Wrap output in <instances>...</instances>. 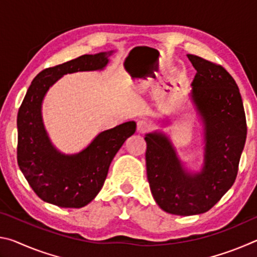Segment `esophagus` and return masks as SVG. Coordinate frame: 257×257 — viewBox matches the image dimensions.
Returning <instances> with one entry per match:
<instances>
[{
    "instance_id": "34e87169",
    "label": "esophagus",
    "mask_w": 257,
    "mask_h": 257,
    "mask_svg": "<svg viewBox=\"0 0 257 257\" xmlns=\"http://www.w3.org/2000/svg\"><path fill=\"white\" fill-rule=\"evenodd\" d=\"M150 128H151V124H150V122H147L146 120H139L137 122V132L138 133L144 134Z\"/></svg>"
}]
</instances>
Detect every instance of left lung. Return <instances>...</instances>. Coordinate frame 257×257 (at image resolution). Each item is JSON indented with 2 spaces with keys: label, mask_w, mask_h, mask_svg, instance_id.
<instances>
[{
  "label": "left lung",
  "mask_w": 257,
  "mask_h": 257,
  "mask_svg": "<svg viewBox=\"0 0 257 257\" xmlns=\"http://www.w3.org/2000/svg\"><path fill=\"white\" fill-rule=\"evenodd\" d=\"M187 56L197 71L191 82V97L205 124L202 172L187 173L164 135L145 137L152 195L163 211L182 216L207 212L230 189L247 135L241 95L231 75L201 56Z\"/></svg>",
  "instance_id": "left-lung-1"
}]
</instances>
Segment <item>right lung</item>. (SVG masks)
<instances>
[{
	"label": "right lung",
	"mask_w": 257,
	"mask_h": 257,
	"mask_svg": "<svg viewBox=\"0 0 257 257\" xmlns=\"http://www.w3.org/2000/svg\"><path fill=\"white\" fill-rule=\"evenodd\" d=\"M108 53L86 54L46 68L34 78L19 107L17 160L38 197L60 207L79 208L92 202L103 187L113 158L125 139L136 132L129 121L98 135L76 155H63L52 146L43 125L41 106L47 89L66 73L99 70Z\"/></svg>",
	"instance_id": "1"
}]
</instances>
